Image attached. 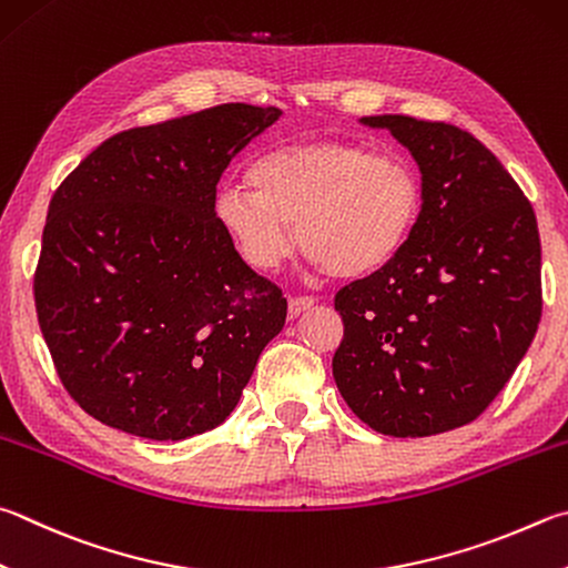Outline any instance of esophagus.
<instances>
[{
    "label": "esophagus",
    "mask_w": 568,
    "mask_h": 568,
    "mask_svg": "<svg viewBox=\"0 0 568 568\" xmlns=\"http://www.w3.org/2000/svg\"><path fill=\"white\" fill-rule=\"evenodd\" d=\"M313 305H315V297L297 295V297H291V301H287V313H291V317H297V315H303L305 311H311Z\"/></svg>",
    "instance_id": "34e87169"
}]
</instances>
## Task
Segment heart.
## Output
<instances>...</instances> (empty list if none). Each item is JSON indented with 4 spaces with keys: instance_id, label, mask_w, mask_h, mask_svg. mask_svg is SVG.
<instances>
[{
    "instance_id": "obj_1",
    "label": "heart",
    "mask_w": 568,
    "mask_h": 568,
    "mask_svg": "<svg viewBox=\"0 0 568 568\" xmlns=\"http://www.w3.org/2000/svg\"><path fill=\"white\" fill-rule=\"evenodd\" d=\"M245 189L221 191L213 215L257 273L283 265L295 230L315 271L339 281L373 277L405 253L425 211V181L415 163L345 139L263 153L245 169Z\"/></svg>"
}]
</instances>
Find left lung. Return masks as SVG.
<instances>
[{
    "label": "left lung",
    "mask_w": 568,
    "mask_h": 568,
    "mask_svg": "<svg viewBox=\"0 0 568 568\" xmlns=\"http://www.w3.org/2000/svg\"><path fill=\"white\" fill-rule=\"evenodd\" d=\"M415 156L425 211L383 273L335 295L333 377L389 437L469 425L527 355L541 320V243L527 195L481 141L445 121L365 116Z\"/></svg>",
    "instance_id": "8db88e82"
}]
</instances>
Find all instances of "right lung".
Masks as SVG:
<instances>
[{
  "instance_id": "right-lung-1",
  "label": "right lung",
  "mask_w": 568,
  "mask_h": 568,
  "mask_svg": "<svg viewBox=\"0 0 568 568\" xmlns=\"http://www.w3.org/2000/svg\"><path fill=\"white\" fill-rule=\"evenodd\" d=\"M277 116L221 104L121 131L51 195L34 305L61 385L87 415L179 442L239 405L287 301L219 229L215 185Z\"/></svg>"
}]
</instances>
